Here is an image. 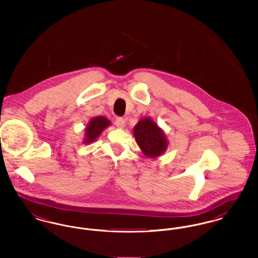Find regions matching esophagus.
I'll use <instances>...</instances> for the list:
<instances>
[{
  "instance_id": "esophagus-1",
  "label": "esophagus",
  "mask_w": 258,
  "mask_h": 258,
  "mask_svg": "<svg viewBox=\"0 0 258 258\" xmlns=\"http://www.w3.org/2000/svg\"><path fill=\"white\" fill-rule=\"evenodd\" d=\"M115 124L118 126V127H120V128H123V126H124V124H125V120L122 118V117H118V118H116V120H115Z\"/></svg>"
}]
</instances>
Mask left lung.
I'll use <instances>...</instances> for the list:
<instances>
[{"instance_id": "1", "label": "left lung", "mask_w": 258, "mask_h": 258, "mask_svg": "<svg viewBox=\"0 0 258 258\" xmlns=\"http://www.w3.org/2000/svg\"><path fill=\"white\" fill-rule=\"evenodd\" d=\"M134 135L138 146L149 158L159 157L167 148L163 131L150 118H144L135 124Z\"/></svg>"}]
</instances>
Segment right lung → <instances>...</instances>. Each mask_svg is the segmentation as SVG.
I'll list each match as a JSON object with an SVG mask.
<instances>
[{"instance_id":"1","label":"right lung","mask_w":258,"mask_h":258,"mask_svg":"<svg viewBox=\"0 0 258 258\" xmlns=\"http://www.w3.org/2000/svg\"><path fill=\"white\" fill-rule=\"evenodd\" d=\"M109 124H110V121L103 116H98L92 119L90 123L87 124L85 128L84 143L87 144L95 141Z\"/></svg>"}]
</instances>
